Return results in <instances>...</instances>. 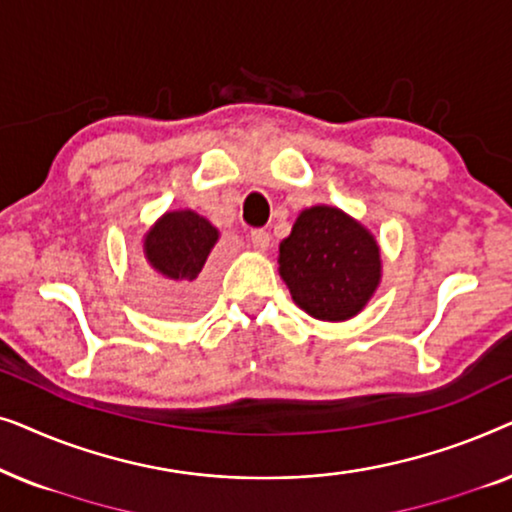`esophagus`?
Listing matches in <instances>:
<instances>
[{
    "mask_svg": "<svg viewBox=\"0 0 512 512\" xmlns=\"http://www.w3.org/2000/svg\"><path fill=\"white\" fill-rule=\"evenodd\" d=\"M249 240H251V244H254V249L261 251V254L270 249V235L265 233V230H251Z\"/></svg>",
    "mask_w": 512,
    "mask_h": 512,
    "instance_id": "34e87169",
    "label": "esophagus"
}]
</instances>
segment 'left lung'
I'll return each instance as SVG.
<instances>
[{"instance_id": "8db88e82", "label": "left lung", "mask_w": 512, "mask_h": 512, "mask_svg": "<svg viewBox=\"0 0 512 512\" xmlns=\"http://www.w3.org/2000/svg\"><path fill=\"white\" fill-rule=\"evenodd\" d=\"M277 263L293 303L319 321L356 317L382 282V251L375 235L331 205L298 214L291 235L279 242Z\"/></svg>"}]
</instances>
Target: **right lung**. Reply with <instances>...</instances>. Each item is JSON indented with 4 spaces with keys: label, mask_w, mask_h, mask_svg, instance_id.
Here are the masks:
<instances>
[{
    "label": "right lung",
    "mask_w": 512,
    "mask_h": 512,
    "mask_svg": "<svg viewBox=\"0 0 512 512\" xmlns=\"http://www.w3.org/2000/svg\"><path fill=\"white\" fill-rule=\"evenodd\" d=\"M219 228L193 209L165 212L144 233L142 251L153 270L149 305L165 317H191L207 303V258Z\"/></svg>",
    "instance_id": "right-lung-1"
}]
</instances>
